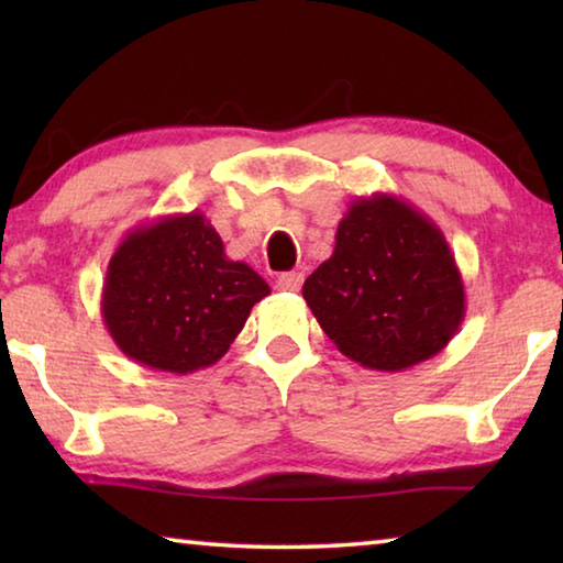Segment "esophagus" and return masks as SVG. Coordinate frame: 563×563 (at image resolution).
<instances>
[{
	"instance_id": "1",
	"label": "esophagus",
	"mask_w": 563,
	"mask_h": 563,
	"mask_svg": "<svg viewBox=\"0 0 563 563\" xmlns=\"http://www.w3.org/2000/svg\"><path fill=\"white\" fill-rule=\"evenodd\" d=\"M302 285V273H283L278 280H275V288L283 292H298Z\"/></svg>"
}]
</instances>
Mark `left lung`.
Listing matches in <instances>:
<instances>
[{
    "mask_svg": "<svg viewBox=\"0 0 563 563\" xmlns=\"http://www.w3.org/2000/svg\"><path fill=\"white\" fill-rule=\"evenodd\" d=\"M302 298L342 355L379 373L442 352L466 310L444 233L393 194L350 203L335 251L305 280Z\"/></svg>",
    "mask_w": 563,
    "mask_h": 563,
    "instance_id": "obj_1",
    "label": "left lung"
}]
</instances>
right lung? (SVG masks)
<instances>
[{"mask_svg": "<svg viewBox=\"0 0 563 563\" xmlns=\"http://www.w3.org/2000/svg\"><path fill=\"white\" fill-rule=\"evenodd\" d=\"M265 295L271 285L228 258L211 221L190 211L123 235L103 280L101 318L133 362L188 375L225 355Z\"/></svg>", "mask_w": 563, "mask_h": 563, "instance_id": "1", "label": "right lung"}]
</instances>
